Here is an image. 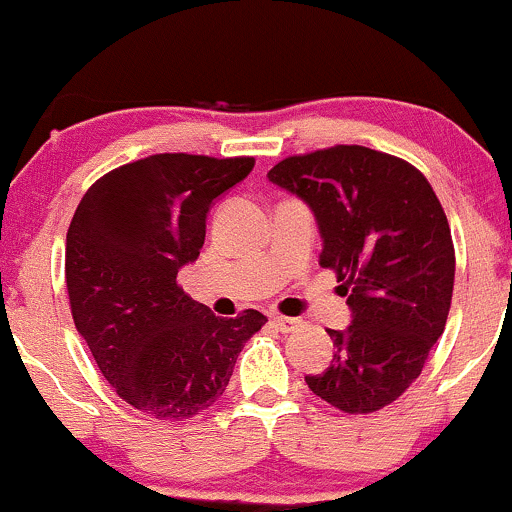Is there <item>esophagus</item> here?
Here are the masks:
<instances>
[{"label": "esophagus", "mask_w": 512, "mask_h": 512, "mask_svg": "<svg viewBox=\"0 0 512 512\" xmlns=\"http://www.w3.org/2000/svg\"><path fill=\"white\" fill-rule=\"evenodd\" d=\"M272 322H274V327L279 332H291V330H296L298 325H301V320H296V317H284V315L272 317Z\"/></svg>", "instance_id": "esophagus-1"}]
</instances>
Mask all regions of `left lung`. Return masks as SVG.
Segmentation results:
<instances>
[{
    "label": "left lung",
    "mask_w": 512,
    "mask_h": 512,
    "mask_svg": "<svg viewBox=\"0 0 512 512\" xmlns=\"http://www.w3.org/2000/svg\"><path fill=\"white\" fill-rule=\"evenodd\" d=\"M267 178L313 209L320 264L349 296L351 325L327 330L330 368L305 383L346 414L387 407L419 378L450 313L455 248L431 182L356 144L289 156Z\"/></svg>",
    "instance_id": "left-lung-1"
}]
</instances>
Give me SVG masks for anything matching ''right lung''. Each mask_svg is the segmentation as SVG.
Returning a JSON list of instances; mask_svg holds the SVG:
<instances>
[{
  "mask_svg": "<svg viewBox=\"0 0 512 512\" xmlns=\"http://www.w3.org/2000/svg\"><path fill=\"white\" fill-rule=\"evenodd\" d=\"M255 158L156 154L88 187L67 231L74 325L113 390L156 419H190L216 402L260 310L216 317L178 286L207 236L214 199Z\"/></svg>",
  "mask_w": 512,
  "mask_h": 512,
  "instance_id": "obj_1",
  "label": "right lung"
}]
</instances>
